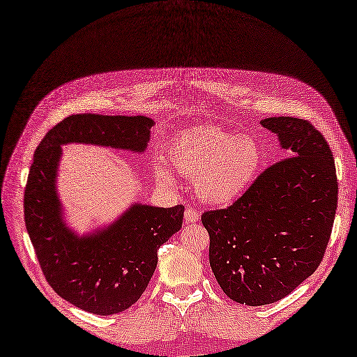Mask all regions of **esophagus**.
I'll use <instances>...</instances> for the list:
<instances>
[{"mask_svg":"<svg viewBox=\"0 0 357 357\" xmlns=\"http://www.w3.org/2000/svg\"><path fill=\"white\" fill-rule=\"evenodd\" d=\"M199 216H201V215L198 213V211H196V210L192 208V207L185 208V211H184V219H185L187 224L198 222V221H199Z\"/></svg>","mask_w":357,"mask_h":357,"instance_id":"34e87169","label":"esophagus"}]
</instances>
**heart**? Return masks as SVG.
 I'll use <instances>...</instances> for the list:
<instances>
[{
	"label": "heart",
	"mask_w": 357,
	"mask_h": 357,
	"mask_svg": "<svg viewBox=\"0 0 357 357\" xmlns=\"http://www.w3.org/2000/svg\"><path fill=\"white\" fill-rule=\"evenodd\" d=\"M169 167L156 156L158 183L174 185V172L192 179L195 192L211 206H229L255 183L262 165V149L252 136H238L215 127L181 133L170 144Z\"/></svg>",
	"instance_id": "obj_1"
}]
</instances>
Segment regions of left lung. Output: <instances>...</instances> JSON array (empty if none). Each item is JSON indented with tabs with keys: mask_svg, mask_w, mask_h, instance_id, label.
Masks as SVG:
<instances>
[{
	"mask_svg": "<svg viewBox=\"0 0 357 357\" xmlns=\"http://www.w3.org/2000/svg\"><path fill=\"white\" fill-rule=\"evenodd\" d=\"M287 158L265 169L230 207L204 211L210 267L222 291L245 305L290 294L319 267L337 207L333 151L307 119L265 118Z\"/></svg>",
	"mask_w": 357,
	"mask_h": 357,
	"instance_id": "left-lung-1",
	"label": "left lung"
}]
</instances>
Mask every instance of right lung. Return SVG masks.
I'll list each match as a JSON object with an SVG mask.
<instances>
[{
    "label": "right lung",
    "instance_id": "1",
    "mask_svg": "<svg viewBox=\"0 0 357 357\" xmlns=\"http://www.w3.org/2000/svg\"><path fill=\"white\" fill-rule=\"evenodd\" d=\"M153 124L147 116L72 115L36 147L24 190L26 229L45 280L84 312L116 314L141 298L155 273L159 247L183 227L184 207L135 204L105 229L78 236L64 224L56 195L61 146L79 142L141 153Z\"/></svg>",
    "mask_w": 357,
    "mask_h": 357
}]
</instances>
